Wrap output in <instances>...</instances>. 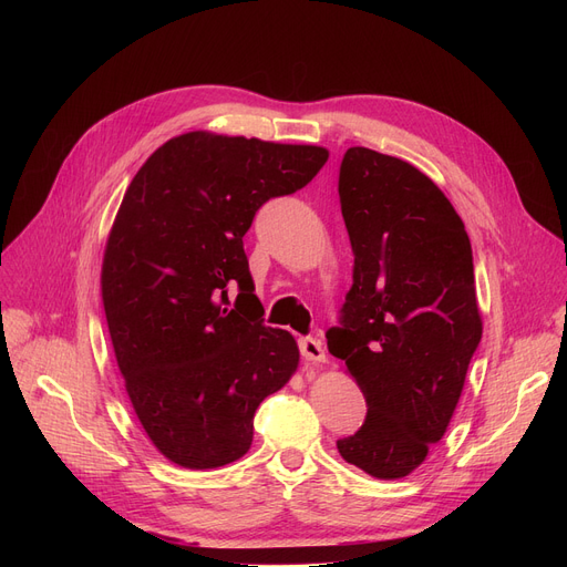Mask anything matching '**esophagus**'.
Masks as SVG:
<instances>
[{"instance_id":"34e87169","label":"esophagus","mask_w":567,"mask_h":567,"mask_svg":"<svg viewBox=\"0 0 567 567\" xmlns=\"http://www.w3.org/2000/svg\"><path fill=\"white\" fill-rule=\"evenodd\" d=\"M299 349H301V355H303L306 361H310V363H315V365L326 363V351H323V347H321L319 340H315V338H301V340H299Z\"/></svg>"}]
</instances>
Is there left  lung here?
<instances>
[{
  "mask_svg": "<svg viewBox=\"0 0 567 567\" xmlns=\"http://www.w3.org/2000/svg\"><path fill=\"white\" fill-rule=\"evenodd\" d=\"M338 193L353 285L342 329L326 340L368 402L363 427L338 451L398 481L449 430L483 338L471 241L451 199L402 158L347 148Z\"/></svg>",
  "mask_w": 567,
  "mask_h": 567,
  "instance_id": "1",
  "label": "left lung"
}]
</instances>
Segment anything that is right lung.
Segmentation results:
<instances>
[{
    "mask_svg": "<svg viewBox=\"0 0 567 567\" xmlns=\"http://www.w3.org/2000/svg\"><path fill=\"white\" fill-rule=\"evenodd\" d=\"M329 148L193 131L146 158L114 216L101 296L114 359L148 441L184 468L250 451L264 398L299 344L264 326L244 234L271 197L308 186ZM238 284L234 307L226 285Z\"/></svg>",
    "mask_w": 567,
    "mask_h": 567,
    "instance_id": "obj_1",
    "label": "right lung"
}]
</instances>
